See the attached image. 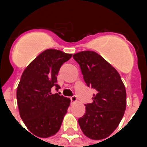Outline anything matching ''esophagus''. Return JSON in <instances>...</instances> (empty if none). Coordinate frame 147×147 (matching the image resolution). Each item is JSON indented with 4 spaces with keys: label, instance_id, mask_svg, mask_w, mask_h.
I'll return each mask as SVG.
<instances>
[{
    "label": "esophagus",
    "instance_id": "1",
    "mask_svg": "<svg viewBox=\"0 0 147 147\" xmlns=\"http://www.w3.org/2000/svg\"><path fill=\"white\" fill-rule=\"evenodd\" d=\"M70 100H71V103H76V102H77L76 96V95L71 96V97L70 98Z\"/></svg>",
    "mask_w": 147,
    "mask_h": 147
}]
</instances>
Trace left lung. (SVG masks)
<instances>
[{
    "instance_id": "obj_1",
    "label": "left lung",
    "mask_w": 147,
    "mask_h": 147,
    "mask_svg": "<svg viewBox=\"0 0 147 147\" xmlns=\"http://www.w3.org/2000/svg\"><path fill=\"white\" fill-rule=\"evenodd\" d=\"M86 86L94 90L92 103L78 120L83 134L91 139H104L113 132L126 109V90L118 73L102 56L94 51L73 55Z\"/></svg>"
}]
</instances>
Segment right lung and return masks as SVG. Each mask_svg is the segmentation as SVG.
I'll list each match as a JSON object with an SVG mask.
<instances>
[{"label": "right lung", "instance_id": "obj_1", "mask_svg": "<svg viewBox=\"0 0 147 147\" xmlns=\"http://www.w3.org/2000/svg\"><path fill=\"white\" fill-rule=\"evenodd\" d=\"M72 54L57 49H46L30 63L22 74L16 91L20 115L30 132L48 138L57 132L70 105V99L51 90L57 84L61 65Z\"/></svg>", "mask_w": 147, "mask_h": 147}]
</instances>
